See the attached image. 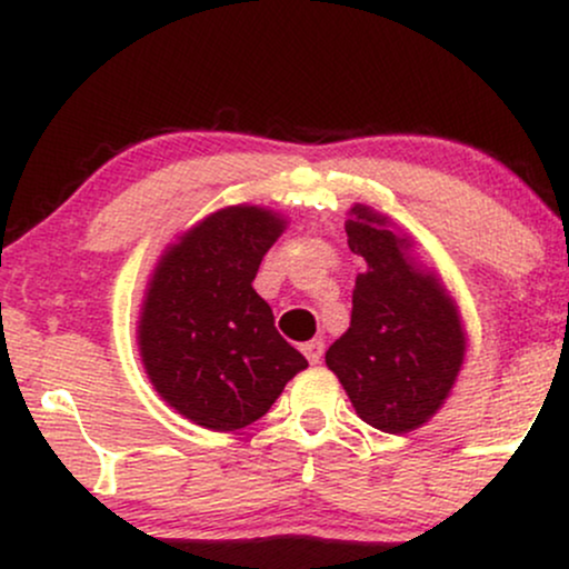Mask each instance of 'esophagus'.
<instances>
[{
  "mask_svg": "<svg viewBox=\"0 0 569 569\" xmlns=\"http://www.w3.org/2000/svg\"><path fill=\"white\" fill-rule=\"evenodd\" d=\"M323 339H310V342H305L302 345V352L307 356V361L310 363H321V358H323Z\"/></svg>",
  "mask_w": 569,
  "mask_h": 569,
  "instance_id": "esophagus-1",
  "label": "esophagus"
}]
</instances>
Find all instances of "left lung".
Masks as SVG:
<instances>
[{
  "mask_svg": "<svg viewBox=\"0 0 569 569\" xmlns=\"http://www.w3.org/2000/svg\"><path fill=\"white\" fill-rule=\"evenodd\" d=\"M350 248L367 259L352 289L350 329L326 350L358 417L407 433L441 407L460 371L466 335L439 280L407 262V243L369 208H352Z\"/></svg>",
  "mask_w": 569,
  "mask_h": 569,
  "instance_id": "left-lung-1",
  "label": "left lung"
}]
</instances>
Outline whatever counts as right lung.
<instances>
[{
  "mask_svg": "<svg viewBox=\"0 0 569 569\" xmlns=\"http://www.w3.org/2000/svg\"><path fill=\"white\" fill-rule=\"evenodd\" d=\"M283 221L253 206L213 213L162 257L141 312L149 380L187 420L238 430L270 411L307 367L253 291Z\"/></svg>",
  "mask_w": 569,
  "mask_h": 569,
  "instance_id": "1",
  "label": "right lung"
}]
</instances>
